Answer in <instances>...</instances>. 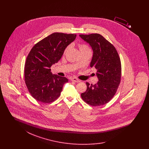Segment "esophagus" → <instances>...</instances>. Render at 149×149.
I'll return each instance as SVG.
<instances>
[{
  "mask_svg": "<svg viewBox=\"0 0 149 149\" xmlns=\"http://www.w3.org/2000/svg\"><path fill=\"white\" fill-rule=\"evenodd\" d=\"M71 80L73 81H74V82H75V83H79V82H80V80L76 78H72V79H71Z\"/></svg>",
  "mask_w": 149,
  "mask_h": 149,
  "instance_id": "esophagus-1",
  "label": "esophagus"
}]
</instances>
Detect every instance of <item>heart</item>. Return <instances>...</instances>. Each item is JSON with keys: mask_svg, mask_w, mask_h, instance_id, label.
Returning a JSON list of instances; mask_svg holds the SVG:
<instances>
[{"mask_svg": "<svg viewBox=\"0 0 149 149\" xmlns=\"http://www.w3.org/2000/svg\"><path fill=\"white\" fill-rule=\"evenodd\" d=\"M70 47V46H68L66 47V49L64 50V54H65L68 51V50L69 49ZM78 47H79L80 52L85 51H91L89 47L87 45L84 44V43H79L78 44Z\"/></svg>", "mask_w": 149, "mask_h": 149, "instance_id": "obj_1", "label": "heart"}]
</instances>
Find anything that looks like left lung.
<instances>
[{"mask_svg": "<svg viewBox=\"0 0 149 149\" xmlns=\"http://www.w3.org/2000/svg\"><path fill=\"white\" fill-rule=\"evenodd\" d=\"M93 51L91 67H94L99 81L95 84L86 83L87 88L81 94L83 100L92 106H100L113 98L120 84L121 63L113 45L98 33L80 35Z\"/></svg>", "mask_w": 149, "mask_h": 149, "instance_id": "1", "label": "left lung"}]
</instances>
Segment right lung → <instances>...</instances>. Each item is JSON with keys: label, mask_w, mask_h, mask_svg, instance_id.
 Listing matches in <instances>:
<instances>
[{"label": "right lung", "mask_w": 149, "mask_h": 149, "mask_svg": "<svg viewBox=\"0 0 149 149\" xmlns=\"http://www.w3.org/2000/svg\"><path fill=\"white\" fill-rule=\"evenodd\" d=\"M76 34L55 32L35 45L24 65V80L31 95L37 101L50 103L57 99L68 79L52 75L50 68L61 58Z\"/></svg>", "instance_id": "1"}]
</instances>
